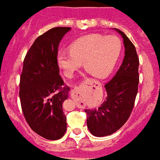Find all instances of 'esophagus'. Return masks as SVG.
<instances>
[{"label":"esophagus","instance_id":"1","mask_svg":"<svg viewBox=\"0 0 160 160\" xmlns=\"http://www.w3.org/2000/svg\"><path fill=\"white\" fill-rule=\"evenodd\" d=\"M71 97L73 98H77V93L76 92V89H72L71 92Z\"/></svg>","mask_w":160,"mask_h":160}]
</instances>
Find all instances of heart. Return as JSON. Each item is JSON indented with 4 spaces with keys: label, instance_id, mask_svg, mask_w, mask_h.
Here are the masks:
<instances>
[{
    "label": "heart",
    "instance_id": "b5f03b06",
    "mask_svg": "<svg viewBox=\"0 0 160 160\" xmlns=\"http://www.w3.org/2000/svg\"><path fill=\"white\" fill-rule=\"evenodd\" d=\"M122 50L120 38L115 35L90 33L71 42L70 52H60L57 57L59 67L68 78L84 64V69L96 78L109 76Z\"/></svg>",
    "mask_w": 160,
    "mask_h": 160
}]
</instances>
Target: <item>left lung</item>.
<instances>
[{"label":"left lung","mask_w":160,"mask_h":160,"mask_svg":"<svg viewBox=\"0 0 160 160\" xmlns=\"http://www.w3.org/2000/svg\"><path fill=\"white\" fill-rule=\"evenodd\" d=\"M123 38L125 57L117 71L104 87L107 97L97 109H85L87 126L93 136L112 135L128 120L138 92L139 58L134 44L119 29Z\"/></svg>","instance_id":"8db88e82"}]
</instances>
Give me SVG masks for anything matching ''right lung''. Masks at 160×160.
Returning <instances> with one entry per match:
<instances>
[{"mask_svg": "<svg viewBox=\"0 0 160 160\" xmlns=\"http://www.w3.org/2000/svg\"><path fill=\"white\" fill-rule=\"evenodd\" d=\"M69 27L51 28L38 37L28 49L19 81V98L30 128L51 141L62 138L67 131L62 102L70 90L59 75L58 46Z\"/></svg>", "mask_w": 160, "mask_h": 160, "instance_id": "1", "label": "right lung"}]
</instances>
